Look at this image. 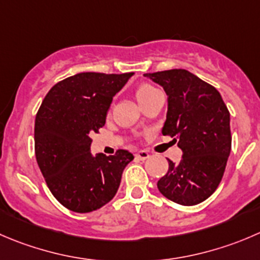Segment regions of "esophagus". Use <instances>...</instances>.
I'll list each match as a JSON object with an SVG mask.
<instances>
[{
	"label": "esophagus",
	"instance_id": "34e87169",
	"mask_svg": "<svg viewBox=\"0 0 260 260\" xmlns=\"http://www.w3.org/2000/svg\"><path fill=\"white\" fill-rule=\"evenodd\" d=\"M136 157L140 158V160H146V158L150 157V153H148V151L146 150H141L136 153Z\"/></svg>",
	"mask_w": 260,
	"mask_h": 260
}]
</instances>
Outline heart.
I'll use <instances>...</instances> for the list:
<instances>
[{"label":"heart","mask_w":260,"mask_h":260,"mask_svg":"<svg viewBox=\"0 0 260 260\" xmlns=\"http://www.w3.org/2000/svg\"><path fill=\"white\" fill-rule=\"evenodd\" d=\"M157 92L160 91H158L155 86H152V85L141 84L140 86L137 87V90H136V99L140 103V105H142L145 104L147 100H150L153 95L157 94Z\"/></svg>","instance_id":"obj_1"}]
</instances>
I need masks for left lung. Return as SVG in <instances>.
<instances>
[{
	"label": "left lung",
	"instance_id": "obj_1",
	"mask_svg": "<svg viewBox=\"0 0 260 260\" xmlns=\"http://www.w3.org/2000/svg\"><path fill=\"white\" fill-rule=\"evenodd\" d=\"M162 86L168 113L162 135L170 136L183 151L178 164L157 181L168 200L194 206L217 189L231 151L230 113L220 92L186 70L143 75Z\"/></svg>",
	"mask_w": 260,
	"mask_h": 260
}]
</instances>
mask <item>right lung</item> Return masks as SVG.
<instances>
[{
	"label": "right lung",
	"mask_w": 260,
	"mask_h": 260,
	"mask_svg": "<svg viewBox=\"0 0 260 260\" xmlns=\"http://www.w3.org/2000/svg\"><path fill=\"white\" fill-rule=\"evenodd\" d=\"M133 72H82L55 84L35 117V156L55 200L79 213L96 211L114 198L125 166L127 150L92 155V133L105 124L113 96Z\"/></svg>",
	"instance_id": "right-lung-1"
}]
</instances>
